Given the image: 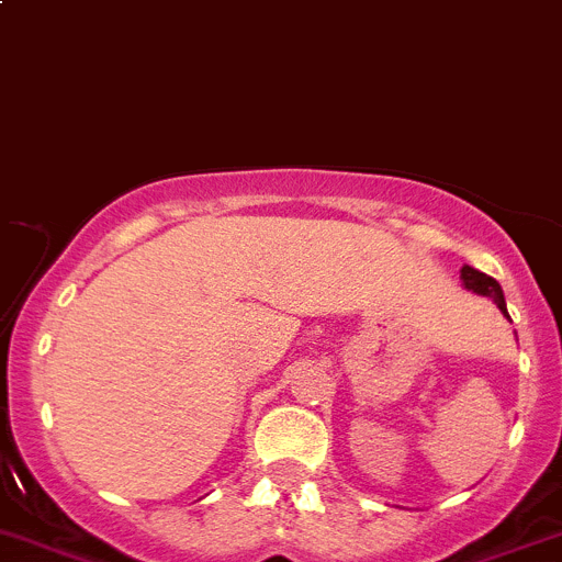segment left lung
Listing matches in <instances>:
<instances>
[{"label":"left lung","mask_w":562,"mask_h":562,"mask_svg":"<svg viewBox=\"0 0 562 562\" xmlns=\"http://www.w3.org/2000/svg\"><path fill=\"white\" fill-rule=\"evenodd\" d=\"M461 280H464V285L470 288V291L481 293V296H492L494 302H497V307L503 310L505 315H508V307H505L503 288H499V282L494 280V277L483 274V271L472 269V266H464V269H461ZM508 318H510V315H508Z\"/></svg>","instance_id":"8db88e82"}]
</instances>
